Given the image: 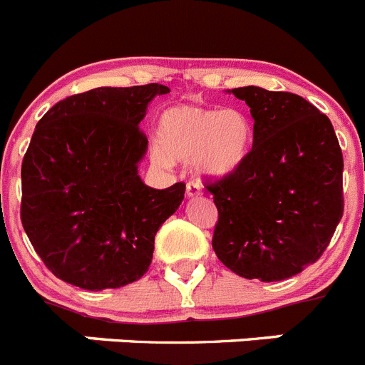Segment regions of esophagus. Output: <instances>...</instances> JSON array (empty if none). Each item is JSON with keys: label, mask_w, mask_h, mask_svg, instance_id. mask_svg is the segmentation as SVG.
<instances>
[{"label": "esophagus", "mask_w": 365, "mask_h": 365, "mask_svg": "<svg viewBox=\"0 0 365 365\" xmlns=\"http://www.w3.org/2000/svg\"><path fill=\"white\" fill-rule=\"evenodd\" d=\"M186 195L190 197H197V195H201V186L197 185V182H193V180H190L188 185H186Z\"/></svg>", "instance_id": "34e87169"}]
</instances>
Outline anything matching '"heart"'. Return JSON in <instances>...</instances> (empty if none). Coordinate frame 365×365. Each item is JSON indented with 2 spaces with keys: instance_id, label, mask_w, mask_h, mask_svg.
I'll return each mask as SVG.
<instances>
[{
  "instance_id": "b5f03b06",
  "label": "heart",
  "mask_w": 365,
  "mask_h": 365,
  "mask_svg": "<svg viewBox=\"0 0 365 365\" xmlns=\"http://www.w3.org/2000/svg\"><path fill=\"white\" fill-rule=\"evenodd\" d=\"M252 146L254 124L243 109L179 104L160 113L150 155L160 166L192 160L201 177L225 179L247 163Z\"/></svg>"
}]
</instances>
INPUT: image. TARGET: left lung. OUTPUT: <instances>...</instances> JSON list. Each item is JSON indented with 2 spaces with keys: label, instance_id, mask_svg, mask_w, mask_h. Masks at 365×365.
<instances>
[{
  "label": "left lung",
  "instance_id": "8db88e82",
  "mask_svg": "<svg viewBox=\"0 0 365 365\" xmlns=\"http://www.w3.org/2000/svg\"><path fill=\"white\" fill-rule=\"evenodd\" d=\"M254 118L247 163L206 182L212 247L241 278L282 282L320 259L344 215V157L327 115L294 93L232 89Z\"/></svg>",
  "mask_w": 365,
  "mask_h": 365
}]
</instances>
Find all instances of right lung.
I'll use <instances>...</instances> for the list:
<instances>
[{
  "instance_id": "add662e5",
  "label": "right lung",
  "mask_w": 365,
  "mask_h": 365,
  "mask_svg": "<svg viewBox=\"0 0 365 365\" xmlns=\"http://www.w3.org/2000/svg\"><path fill=\"white\" fill-rule=\"evenodd\" d=\"M166 86L96 87L45 113L21 163V225L45 267L86 291L140 279L155 234L185 199V182L146 186L138 128Z\"/></svg>"
}]
</instances>
